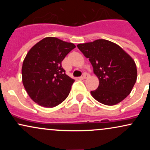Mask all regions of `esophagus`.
<instances>
[{"instance_id":"esophagus-1","label":"esophagus","mask_w":150,"mask_h":150,"mask_svg":"<svg viewBox=\"0 0 150 150\" xmlns=\"http://www.w3.org/2000/svg\"><path fill=\"white\" fill-rule=\"evenodd\" d=\"M89 76H90V75H89V73H85L83 74V76H82V78H83V79H87V78H88Z\"/></svg>"}]
</instances>
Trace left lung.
I'll return each instance as SVG.
<instances>
[{"label":"left lung","instance_id":"1","mask_svg":"<svg viewBox=\"0 0 150 150\" xmlns=\"http://www.w3.org/2000/svg\"><path fill=\"white\" fill-rule=\"evenodd\" d=\"M77 48L89 58L99 85L91 94L101 104L113 106L128 97L137 80L134 60L115 43L97 39L79 44Z\"/></svg>","mask_w":150,"mask_h":150}]
</instances>
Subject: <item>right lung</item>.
Wrapping results in <instances>:
<instances>
[{"mask_svg":"<svg viewBox=\"0 0 150 150\" xmlns=\"http://www.w3.org/2000/svg\"><path fill=\"white\" fill-rule=\"evenodd\" d=\"M73 43L46 37L32 47L22 67V83L31 99L43 107L52 108L66 99L75 82L65 74L61 62L75 49Z\"/></svg>","mask_w":150,"mask_h":150,"instance_id":"add662e5","label":"right lung"}]
</instances>
